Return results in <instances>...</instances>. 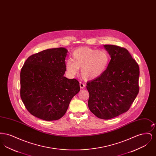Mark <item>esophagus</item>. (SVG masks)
Returning a JSON list of instances; mask_svg holds the SVG:
<instances>
[{"instance_id": "obj_1", "label": "esophagus", "mask_w": 156, "mask_h": 156, "mask_svg": "<svg viewBox=\"0 0 156 156\" xmlns=\"http://www.w3.org/2000/svg\"><path fill=\"white\" fill-rule=\"evenodd\" d=\"M80 88H81V89H83V88H84L85 87V83H82L81 82L80 83Z\"/></svg>"}]
</instances>
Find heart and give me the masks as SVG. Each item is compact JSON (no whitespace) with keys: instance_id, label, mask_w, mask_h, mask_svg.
Masks as SVG:
<instances>
[{"instance_id":"1","label":"heart","mask_w":156,"mask_h":156,"mask_svg":"<svg viewBox=\"0 0 156 156\" xmlns=\"http://www.w3.org/2000/svg\"><path fill=\"white\" fill-rule=\"evenodd\" d=\"M73 60L66 62V71L69 76L78 74L81 69V76L86 80H92L104 74L109 64V55L104 50L80 47L72 55Z\"/></svg>"}]
</instances>
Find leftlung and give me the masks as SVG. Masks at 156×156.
<instances>
[{"instance_id": "8db88e82", "label": "left lung", "mask_w": 156, "mask_h": 156, "mask_svg": "<svg viewBox=\"0 0 156 156\" xmlns=\"http://www.w3.org/2000/svg\"><path fill=\"white\" fill-rule=\"evenodd\" d=\"M111 59L104 74L87 82L89 110L100 119L127 111L139 94V67L126 48L104 45Z\"/></svg>"}]
</instances>
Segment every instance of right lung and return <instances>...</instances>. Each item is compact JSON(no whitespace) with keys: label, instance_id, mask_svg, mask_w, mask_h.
<instances>
[{"label":"right lung","instance_id":"right-lung-1","mask_svg":"<svg viewBox=\"0 0 156 156\" xmlns=\"http://www.w3.org/2000/svg\"><path fill=\"white\" fill-rule=\"evenodd\" d=\"M68 50H45L30 56L20 72V97L27 110L39 119L56 120L66 113L80 90L75 79L64 76Z\"/></svg>","mask_w":156,"mask_h":156}]
</instances>
